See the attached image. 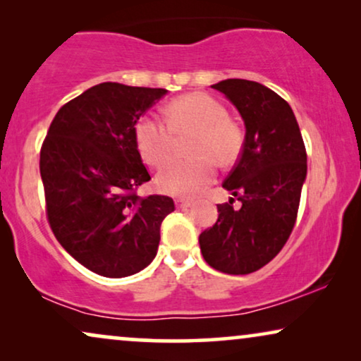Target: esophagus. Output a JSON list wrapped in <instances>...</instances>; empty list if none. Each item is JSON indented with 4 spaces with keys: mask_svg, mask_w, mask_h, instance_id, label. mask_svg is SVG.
Returning a JSON list of instances; mask_svg holds the SVG:
<instances>
[{
    "mask_svg": "<svg viewBox=\"0 0 361 361\" xmlns=\"http://www.w3.org/2000/svg\"><path fill=\"white\" fill-rule=\"evenodd\" d=\"M192 204H194V200H192V199H184V197H179V199H176L177 209H187V207H190Z\"/></svg>",
    "mask_w": 361,
    "mask_h": 361,
    "instance_id": "esophagus-1",
    "label": "esophagus"
}]
</instances>
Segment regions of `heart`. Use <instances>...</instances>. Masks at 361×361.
Segmentation results:
<instances>
[{
    "label": "heart",
    "mask_w": 361,
    "mask_h": 361,
    "mask_svg": "<svg viewBox=\"0 0 361 361\" xmlns=\"http://www.w3.org/2000/svg\"><path fill=\"white\" fill-rule=\"evenodd\" d=\"M162 125L152 116L135 123L133 137L142 161L159 166L174 149V136L195 133L189 159H172L161 167L156 187L171 195H197L215 179L216 166L231 167L240 159L245 131L228 116L224 103L202 92L185 93L166 103Z\"/></svg>",
    "instance_id": "heart-1"
}]
</instances>
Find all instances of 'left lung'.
<instances>
[{
	"instance_id": "obj_1",
	"label": "left lung",
	"mask_w": 361,
	"mask_h": 361,
	"mask_svg": "<svg viewBox=\"0 0 361 361\" xmlns=\"http://www.w3.org/2000/svg\"><path fill=\"white\" fill-rule=\"evenodd\" d=\"M212 88L224 93L245 121V146L224 187L233 197L219 204V220L199 236L212 268L250 274L283 250L298 219L307 154L293 108L271 88L243 78H226Z\"/></svg>"
}]
</instances>
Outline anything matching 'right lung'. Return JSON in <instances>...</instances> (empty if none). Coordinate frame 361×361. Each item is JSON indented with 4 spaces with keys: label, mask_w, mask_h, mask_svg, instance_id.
I'll return each instance as SVG.
<instances>
[{
    "label": "right lung",
    "mask_w": 361,
    "mask_h": 361,
    "mask_svg": "<svg viewBox=\"0 0 361 361\" xmlns=\"http://www.w3.org/2000/svg\"><path fill=\"white\" fill-rule=\"evenodd\" d=\"M164 88L105 82L57 111L41 147L49 225L72 258L105 278L140 273L154 259L174 200L137 195L151 180L133 128Z\"/></svg>",
    "instance_id": "right-lung-1"
}]
</instances>
